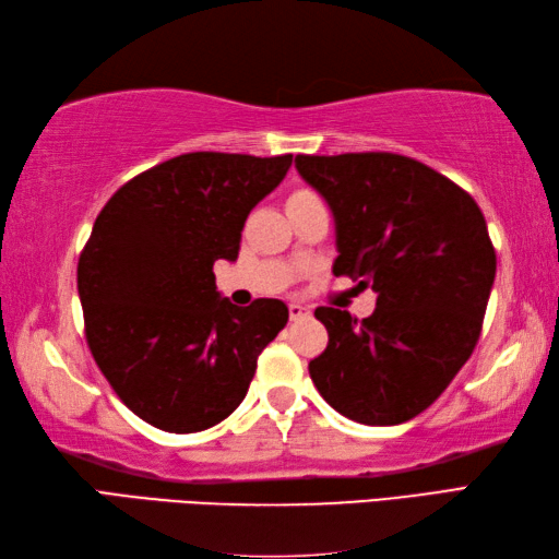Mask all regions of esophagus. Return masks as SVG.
Returning a JSON list of instances; mask_svg holds the SVG:
<instances>
[{
    "label": "esophagus",
    "instance_id": "1",
    "mask_svg": "<svg viewBox=\"0 0 559 559\" xmlns=\"http://www.w3.org/2000/svg\"><path fill=\"white\" fill-rule=\"evenodd\" d=\"M290 319L293 322H298V319H305V317H310L312 314V310L307 305H302V302H290Z\"/></svg>",
    "mask_w": 559,
    "mask_h": 559
}]
</instances>
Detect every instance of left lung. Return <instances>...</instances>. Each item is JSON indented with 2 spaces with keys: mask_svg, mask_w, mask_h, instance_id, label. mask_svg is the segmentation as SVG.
Instances as JSON below:
<instances>
[{
  "mask_svg": "<svg viewBox=\"0 0 559 559\" xmlns=\"http://www.w3.org/2000/svg\"><path fill=\"white\" fill-rule=\"evenodd\" d=\"M295 168L334 213V273L377 293L362 322L317 307L329 346L312 382L355 423H406L476 348L497 271L488 223L461 187L396 153L298 156Z\"/></svg>",
  "mask_w": 559,
  "mask_h": 559,
  "instance_id": "8db88e82",
  "label": "left lung"
}]
</instances>
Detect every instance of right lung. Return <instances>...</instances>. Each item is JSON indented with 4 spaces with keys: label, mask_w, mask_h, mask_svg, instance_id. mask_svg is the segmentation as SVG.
Here are the masks:
<instances>
[{
    "label": "right lung",
    "mask_w": 559,
    "mask_h": 559,
    "mask_svg": "<svg viewBox=\"0 0 559 559\" xmlns=\"http://www.w3.org/2000/svg\"><path fill=\"white\" fill-rule=\"evenodd\" d=\"M290 163L185 153L117 189L93 223L76 269L88 348L124 406L158 430L228 418L288 324L286 302L223 298L213 264L237 259L249 211Z\"/></svg>",
    "instance_id": "1"
}]
</instances>
